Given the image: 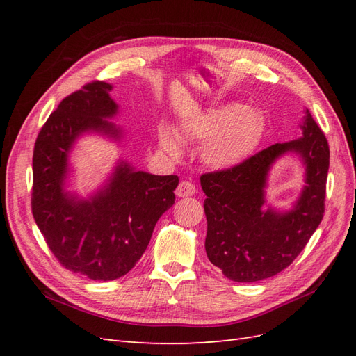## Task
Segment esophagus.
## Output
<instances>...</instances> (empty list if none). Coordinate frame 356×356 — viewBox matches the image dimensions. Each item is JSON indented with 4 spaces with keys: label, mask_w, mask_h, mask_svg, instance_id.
Segmentation results:
<instances>
[{
    "label": "esophagus",
    "mask_w": 356,
    "mask_h": 356,
    "mask_svg": "<svg viewBox=\"0 0 356 356\" xmlns=\"http://www.w3.org/2000/svg\"><path fill=\"white\" fill-rule=\"evenodd\" d=\"M196 193V186L190 181H181L177 187V196L179 197H188Z\"/></svg>",
    "instance_id": "34e87169"
}]
</instances>
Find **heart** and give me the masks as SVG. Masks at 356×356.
<instances>
[{
	"label": "heart",
	"mask_w": 356,
	"mask_h": 356,
	"mask_svg": "<svg viewBox=\"0 0 356 356\" xmlns=\"http://www.w3.org/2000/svg\"><path fill=\"white\" fill-rule=\"evenodd\" d=\"M263 129L264 118L260 111L252 106L232 104L199 117L186 129V135L196 141L211 138L203 152L204 161L215 169H229L252 153ZM159 144L170 156L179 154L177 138L168 129L159 132Z\"/></svg>",
	"instance_id": "1"
}]
</instances>
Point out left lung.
<instances>
[{"instance_id": "obj_1", "label": "left lung", "mask_w": 356, "mask_h": 356, "mask_svg": "<svg viewBox=\"0 0 356 356\" xmlns=\"http://www.w3.org/2000/svg\"><path fill=\"white\" fill-rule=\"evenodd\" d=\"M301 127L303 138L273 144L239 165L200 177L207 195L204 250L209 261L234 282H257L282 272L305 250L324 217L328 141L309 111ZM286 151L304 157L308 186L293 211H263L268 168Z\"/></svg>"}]
</instances>
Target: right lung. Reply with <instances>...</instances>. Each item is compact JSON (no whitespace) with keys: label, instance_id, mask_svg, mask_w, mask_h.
I'll return each mask as SVG.
<instances>
[{"label":"right lung","instance_id":"right-lung-1","mask_svg":"<svg viewBox=\"0 0 356 356\" xmlns=\"http://www.w3.org/2000/svg\"><path fill=\"white\" fill-rule=\"evenodd\" d=\"M111 84L93 80L63 98L42 124L32 156L31 208L56 260L93 281L129 273L145 252L161 213L175 202L177 175H152L117 166L111 182L92 200L63 191L68 152L81 132L120 131L104 120L115 114Z\"/></svg>","mask_w":356,"mask_h":356}]
</instances>
